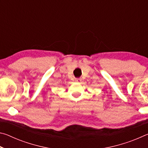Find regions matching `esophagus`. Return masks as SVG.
I'll use <instances>...</instances> for the list:
<instances>
[{"label":"esophagus","instance_id":"1","mask_svg":"<svg viewBox=\"0 0 148 148\" xmlns=\"http://www.w3.org/2000/svg\"><path fill=\"white\" fill-rule=\"evenodd\" d=\"M76 82H77V83H81L82 79L81 78H76Z\"/></svg>","mask_w":148,"mask_h":148}]
</instances>
